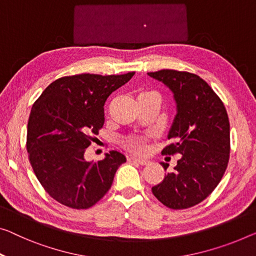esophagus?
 <instances>
[{"mask_svg":"<svg viewBox=\"0 0 256 256\" xmlns=\"http://www.w3.org/2000/svg\"><path fill=\"white\" fill-rule=\"evenodd\" d=\"M128 161L130 162H136V163H139L141 166H147L150 161L146 158H136V156H130L128 158Z\"/></svg>","mask_w":256,"mask_h":256,"instance_id":"esophagus-1","label":"esophagus"}]
</instances>
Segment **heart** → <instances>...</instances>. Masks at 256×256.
<instances>
[{"instance_id": "1", "label": "heart", "mask_w": 256, "mask_h": 256, "mask_svg": "<svg viewBox=\"0 0 256 256\" xmlns=\"http://www.w3.org/2000/svg\"><path fill=\"white\" fill-rule=\"evenodd\" d=\"M147 93H154V92H148V90H146V92H142V93H140V94H147ZM126 144H128V147L130 148V150H134V152H144V148H146V146H144L142 139H140V138H130V139L128 140Z\"/></svg>"}]
</instances>
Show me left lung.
<instances>
[{"label": "left lung", "instance_id": "1", "mask_svg": "<svg viewBox=\"0 0 256 256\" xmlns=\"http://www.w3.org/2000/svg\"><path fill=\"white\" fill-rule=\"evenodd\" d=\"M174 94L177 114L168 138L176 142L163 154H180L174 171L152 188L171 209H186L204 201L226 172L230 154V123L223 102L199 76L176 70L147 74ZM166 170V166L161 163Z\"/></svg>", "mask_w": 256, "mask_h": 256}]
</instances>
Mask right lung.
<instances>
[{
    "label": "right lung",
    "instance_id": "1",
    "mask_svg": "<svg viewBox=\"0 0 256 256\" xmlns=\"http://www.w3.org/2000/svg\"><path fill=\"white\" fill-rule=\"evenodd\" d=\"M134 76L76 74L55 80L33 104L28 124L30 162L49 196L74 209H87L112 188L118 166L126 162L117 150L87 162L85 150L104 123V104Z\"/></svg>",
    "mask_w": 256,
    "mask_h": 256
}]
</instances>
